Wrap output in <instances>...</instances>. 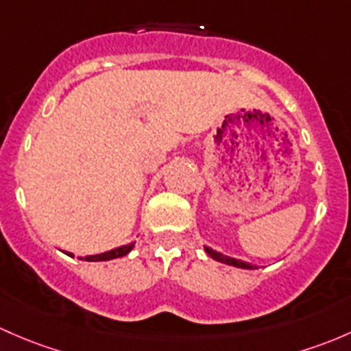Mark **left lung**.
Masks as SVG:
<instances>
[{
	"label": "left lung",
	"instance_id": "1",
	"mask_svg": "<svg viewBox=\"0 0 351 351\" xmlns=\"http://www.w3.org/2000/svg\"><path fill=\"white\" fill-rule=\"evenodd\" d=\"M205 252L208 254L212 259L219 261V263L222 264H228V265H234V267H241V269H257V265H252L249 263H243V261L241 259H234V257H228V256H223V254L217 252V250L210 249V247L205 245Z\"/></svg>",
	"mask_w": 351,
	"mask_h": 351
}]
</instances>
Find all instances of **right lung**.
I'll list each match as a JSON object with an SVG mask.
<instances>
[{"mask_svg": "<svg viewBox=\"0 0 351 351\" xmlns=\"http://www.w3.org/2000/svg\"><path fill=\"white\" fill-rule=\"evenodd\" d=\"M132 247H134V242L128 243V245H121V247H116V249L112 250H108V252H102V254H95V256H86V257H79V259L82 261H87V263H102V261H112V259H117V257H123V256H128L129 252L132 250ZM67 256H73V254L70 252H65Z\"/></svg>", "mask_w": 351, "mask_h": 351, "instance_id": "right-lung-1", "label": "right lung"}]
</instances>
